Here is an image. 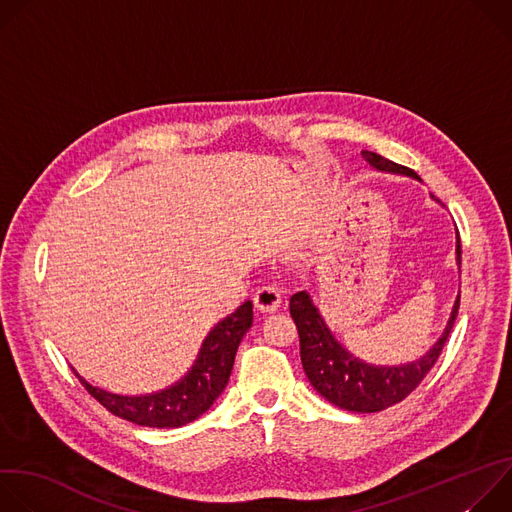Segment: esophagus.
Here are the masks:
<instances>
[{"label":"esophagus","instance_id":"obj_1","mask_svg":"<svg viewBox=\"0 0 512 512\" xmlns=\"http://www.w3.org/2000/svg\"><path fill=\"white\" fill-rule=\"evenodd\" d=\"M253 304L261 314H273L281 304V294L277 291V287H271V285L261 287L257 289Z\"/></svg>","mask_w":512,"mask_h":512}]
</instances>
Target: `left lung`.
<instances>
[{
  "label": "left lung",
  "instance_id": "obj_1",
  "mask_svg": "<svg viewBox=\"0 0 512 512\" xmlns=\"http://www.w3.org/2000/svg\"><path fill=\"white\" fill-rule=\"evenodd\" d=\"M362 158L375 170L403 174L419 180L413 170L399 166L375 152L362 150ZM456 263L458 267L462 265V245L458 231ZM458 308L460 294L454 302L444 334L437 338V342L421 358L407 364H395V367H387V364L381 367V364H369L356 358L334 338L308 291H298V294L289 298V314L298 326L300 356L308 381L326 401L354 413L383 411L403 401L425 379L435 360L442 354V348L458 316Z\"/></svg>",
  "mask_w": 512,
  "mask_h": 512
}]
</instances>
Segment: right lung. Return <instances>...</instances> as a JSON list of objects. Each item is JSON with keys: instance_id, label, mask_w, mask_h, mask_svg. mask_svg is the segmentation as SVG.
<instances>
[{"instance_id": "obj_1", "label": "right lung", "mask_w": 512, "mask_h": 512, "mask_svg": "<svg viewBox=\"0 0 512 512\" xmlns=\"http://www.w3.org/2000/svg\"><path fill=\"white\" fill-rule=\"evenodd\" d=\"M253 324V304L247 300L218 322L204 338L192 369L168 389L145 395H117L93 387L75 369L83 387L113 415L143 427H182L210 409L229 383L237 348Z\"/></svg>"}]
</instances>
